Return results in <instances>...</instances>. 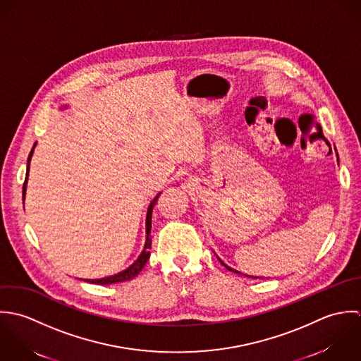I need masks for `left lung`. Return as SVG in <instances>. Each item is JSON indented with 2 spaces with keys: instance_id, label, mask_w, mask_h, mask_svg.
<instances>
[{
  "instance_id": "left-lung-1",
  "label": "left lung",
  "mask_w": 361,
  "mask_h": 361,
  "mask_svg": "<svg viewBox=\"0 0 361 361\" xmlns=\"http://www.w3.org/2000/svg\"><path fill=\"white\" fill-rule=\"evenodd\" d=\"M220 262H221V261H220ZM221 264H223V262H221ZM223 265H224V264H223ZM224 267H226V269H228V271H231V272H235V274H240V272H238V271H235V269H231V268H230V267H227V265H224ZM245 276H248V275H245ZM250 278H252V276H250Z\"/></svg>"
}]
</instances>
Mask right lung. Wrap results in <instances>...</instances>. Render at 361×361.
Masks as SVG:
<instances>
[{
	"instance_id": "1",
	"label": "right lung",
	"mask_w": 361,
	"mask_h": 361,
	"mask_svg": "<svg viewBox=\"0 0 361 361\" xmlns=\"http://www.w3.org/2000/svg\"><path fill=\"white\" fill-rule=\"evenodd\" d=\"M35 147V146H33ZM33 154V149L30 150L29 153V157H27V173H26V177H25V183H23V191H22V197L25 200V192H26V183H27V174H29V161H30V157ZM159 198V194L154 197V200L150 202L149 208H147V215H146V243H145L144 251L141 252V255L138 257V259L130 267L127 268L126 271L117 274V275H113V276H109V278H102V279H90V281H86L89 283H94V285H111V283H118V282H126V281H130L133 278H135L145 267V264L147 262L149 259V255H150V245H152V238H150V227H152V209L156 204Z\"/></svg>"
}]
</instances>
